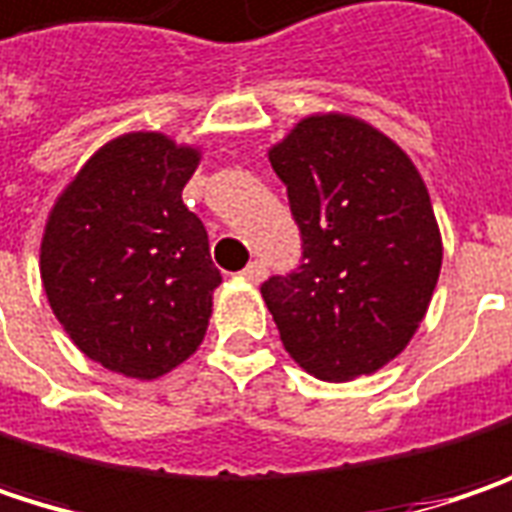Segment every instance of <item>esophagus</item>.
Here are the masks:
<instances>
[{"mask_svg": "<svg viewBox=\"0 0 512 512\" xmlns=\"http://www.w3.org/2000/svg\"><path fill=\"white\" fill-rule=\"evenodd\" d=\"M240 275L249 280V283H260V280L266 278V266H263L260 260H252V263H249V266H246Z\"/></svg>", "mask_w": 512, "mask_h": 512, "instance_id": "34e87169", "label": "esophagus"}]
</instances>
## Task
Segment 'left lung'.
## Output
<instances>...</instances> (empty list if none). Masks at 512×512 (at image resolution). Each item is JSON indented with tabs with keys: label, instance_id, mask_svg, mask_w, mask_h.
I'll list each match as a JSON object with an SVG mask.
<instances>
[{
	"label": "left lung",
	"instance_id": "obj_1",
	"mask_svg": "<svg viewBox=\"0 0 512 512\" xmlns=\"http://www.w3.org/2000/svg\"><path fill=\"white\" fill-rule=\"evenodd\" d=\"M303 263L260 292L286 352L321 381L392 361L424 321L441 272V232L418 168L349 114L303 117L269 148Z\"/></svg>",
	"mask_w": 512,
	"mask_h": 512
}]
</instances>
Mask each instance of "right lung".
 Wrapping results in <instances>:
<instances>
[{"label":"right lung","instance_id":"1","mask_svg":"<svg viewBox=\"0 0 512 512\" xmlns=\"http://www.w3.org/2000/svg\"><path fill=\"white\" fill-rule=\"evenodd\" d=\"M200 148L160 131L114 137L79 168L48 214L39 275L82 355L154 381L203 344L220 272L183 203Z\"/></svg>","mask_w":512,"mask_h":512}]
</instances>
